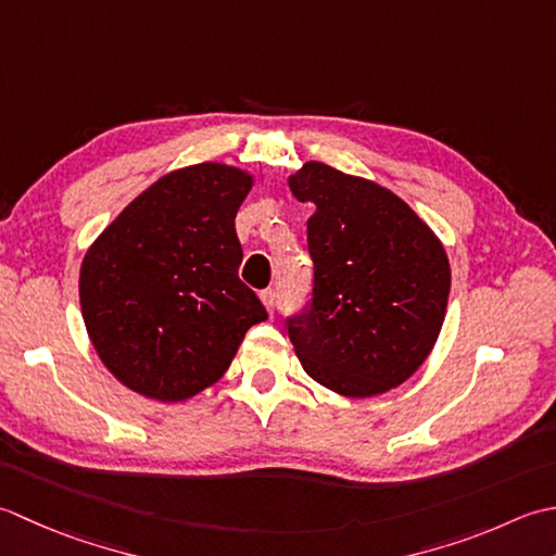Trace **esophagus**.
Segmentation results:
<instances>
[{"mask_svg":"<svg viewBox=\"0 0 556 556\" xmlns=\"http://www.w3.org/2000/svg\"><path fill=\"white\" fill-rule=\"evenodd\" d=\"M262 302H264V307L268 309V314H274L276 312V304H278V292L274 288L264 290L262 292Z\"/></svg>","mask_w":556,"mask_h":556,"instance_id":"1","label":"esophagus"}]
</instances>
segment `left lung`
Returning a JSON list of instances; mask_svg holds the SVG:
<instances>
[{
  "label": "left lung",
  "instance_id": "8db88e82",
  "mask_svg": "<svg viewBox=\"0 0 556 556\" xmlns=\"http://www.w3.org/2000/svg\"><path fill=\"white\" fill-rule=\"evenodd\" d=\"M312 201L307 244L314 262L309 309L288 319L304 371L350 399L401 387L439 338L451 266L432 228L391 189L304 163L288 179Z\"/></svg>",
  "mask_w": 556,
  "mask_h": 556
}]
</instances>
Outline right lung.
<instances>
[{"label": "right lung", "instance_id": "add662e5", "mask_svg": "<svg viewBox=\"0 0 556 556\" xmlns=\"http://www.w3.org/2000/svg\"><path fill=\"white\" fill-rule=\"evenodd\" d=\"M254 177L199 163L163 175L88 247L78 298L90 343L124 387L177 403L228 371L266 319L237 276L235 215Z\"/></svg>", "mask_w": 556, "mask_h": 556}]
</instances>
